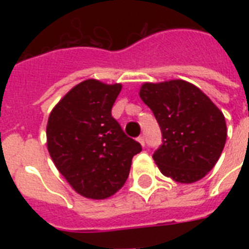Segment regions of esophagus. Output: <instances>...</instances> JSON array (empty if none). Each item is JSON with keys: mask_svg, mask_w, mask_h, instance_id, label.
Returning a JSON list of instances; mask_svg holds the SVG:
<instances>
[{"mask_svg": "<svg viewBox=\"0 0 249 249\" xmlns=\"http://www.w3.org/2000/svg\"><path fill=\"white\" fill-rule=\"evenodd\" d=\"M138 142H140V143L142 144V146H143V147H144V137L143 136L138 137Z\"/></svg>", "mask_w": 249, "mask_h": 249, "instance_id": "34e87169", "label": "esophagus"}]
</instances>
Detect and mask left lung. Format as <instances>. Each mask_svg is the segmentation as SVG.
<instances>
[{"mask_svg":"<svg viewBox=\"0 0 249 249\" xmlns=\"http://www.w3.org/2000/svg\"><path fill=\"white\" fill-rule=\"evenodd\" d=\"M140 97L161 130L163 144L152 155L160 172L181 183L201 179L225 147L224 113L199 88L183 80L146 83Z\"/></svg>","mask_w":249,"mask_h":249,"instance_id":"8db88e82","label":"left lung"}]
</instances>
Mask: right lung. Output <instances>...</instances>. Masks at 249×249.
I'll return each mask as SVG.
<instances>
[{
    "mask_svg": "<svg viewBox=\"0 0 249 249\" xmlns=\"http://www.w3.org/2000/svg\"><path fill=\"white\" fill-rule=\"evenodd\" d=\"M121 84L85 80L53 108L46 126L48 150L76 193L107 199L124 186L133 156L142 151L111 115Z\"/></svg>",
    "mask_w": 249,
    "mask_h": 249,
    "instance_id": "1",
    "label": "right lung"
}]
</instances>
